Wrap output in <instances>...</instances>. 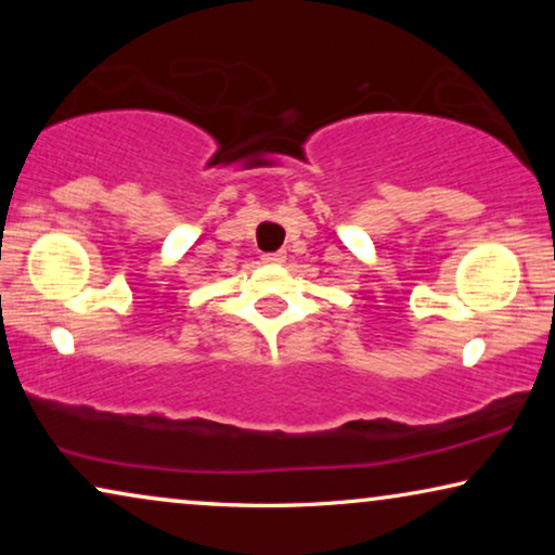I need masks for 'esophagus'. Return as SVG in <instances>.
Wrapping results in <instances>:
<instances>
[{"label":"esophagus","mask_w":555,"mask_h":555,"mask_svg":"<svg viewBox=\"0 0 555 555\" xmlns=\"http://www.w3.org/2000/svg\"><path fill=\"white\" fill-rule=\"evenodd\" d=\"M262 260L268 264H283L285 255L283 253H270V255H262Z\"/></svg>","instance_id":"esophagus-1"}]
</instances>
